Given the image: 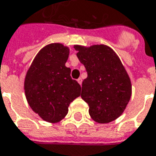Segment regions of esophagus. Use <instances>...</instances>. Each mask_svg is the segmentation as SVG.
<instances>
[{
	"label": "esophagus",
	"instance_id": "obj_1",
	"mask_svg": "<svg viewBox=\"0 0 156 156\" xmlns=\"http://www.w3.org/2000/svg\"><path fill=\"white\" fill-rule=\"evenodd\" d=\"M78 83H79V84L81 85V84H82V82H83V80H82V78H78Z\"/></svg>",
	"mask_w": 156,
	"mask_h": 156
}]
</instances>
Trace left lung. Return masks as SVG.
<instances>
[{"label":"left lung","instance_id":"1","mask_svg":"<svg viewBox=\"0 0 156 156\" xmlns=\"http://www.w3.org/2000/svg\"><path fill=\"white\" fill-rule=\"evenodd\" d=\"M77 56L88 77L82 83L81 97L89 105L94 121L108 123L119 117L130 101V78L115 51L107 45H75Z\"/></svg>","mask_w":156,"mask_h":156}]
</instances>
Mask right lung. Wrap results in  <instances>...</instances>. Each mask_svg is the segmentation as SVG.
Wrapping results in <instances>:
<instances>
[{
	"instance_id": "1",
	"label": "right lung",
	"mask_w": 156,
	"mask_h": 156,
	"mask_svg": "<svg viewBox=\"0 0 156 156\" xmlns=\"http://www.w3.org/2000/svg\"><path fill=\"white\" fill-rule=\"evenodd\" d=\"M69 49L59 43L41 49L27 72L26 99L34 112L48 122H58L68 112V106L80 95L81 86L71 78L65 64Z\"/></svg>"
}]
</instances>
